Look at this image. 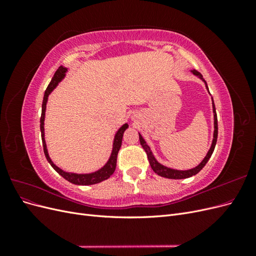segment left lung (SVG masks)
Listing matches in <instances>:
<instances>
[{"mask_svg": "<svg viewBox=\"0 0 256 256\" xmlns=\"http://www.w3.org/2000/svg\"><path fill=\"white\" fill-rule=\"evenodd\" d=\"M191 72L196 76L198 78H200V80H202L205 85H206V88L208 90V86H207V83L206 81L203 79V76L200 74L198 72L194 70H191ZM212 112H214V138H212V146L210 148H209L207 154L205 156V158L203 159V161L200 162V164L193 168H190V170H184V171H180V170H174V168H168L164 164H159V162L157 161V159L154 158V156L152 154L150 146L147 145V143L145 142V140L143 138V136H141V134H138V138H140V143L142 145V147L144 148V150L146 152L147 154V158H148V161H150V164L152 168V171L158 174L159 176H162V177H166V178H170V180H184V178H188V177H191L193 175L198 174L200 170H202L205 164L208 162L209 158L212 157V154L214 152V146H216V138H218V120H216V108H214V99H212Z\"/></svg>", "mask_w": 256, "mask_h": 256, "instance_id": "8db88e82", "label": "left lung"}]
</instances>
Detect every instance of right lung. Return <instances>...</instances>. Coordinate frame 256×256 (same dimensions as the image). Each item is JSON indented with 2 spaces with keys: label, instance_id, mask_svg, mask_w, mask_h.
Wrapping results in <instances>:
<instances>
[{
  "label": "right lung",
  "instance_id": "1",
  "mask_svg": "<svg viewBox=\"0 0 256 256\" xmlns=\"http://www.w3.org/2000/svg\"><path fill=\"white\" fill-rule=\"evenodd\" d=\"M68 72V68L64 66H60L58 70L54 74L53 78L48 85L47 90L44 92V100H42V116H40V131H42V146H44V156L47 158L48 162L51 164V166L56 170V171L62 176L64 177L66 180L69 182L74 184H82V186H88V184H95L98 182H102L106 180H108L115 171L116 168V159H118V150L122 146V134L125 132V130L128 128V124H124V125L118 130V132L115 134L114 136V141H113V148L111 156L109 160L106 161V164L102 168H99L98 171H95L92 173H88V174H76V173H70V172H65L63 170L56 166L53 164V161L49 157L48 150H47V145H46L44 141V115H46V106H47L48 102V97L51 94V92L56 88L58 83L65 78L66 72Z\"/></svg>",
  "mask_w": 256,
  "mask_h": 256
}]
</instances>
